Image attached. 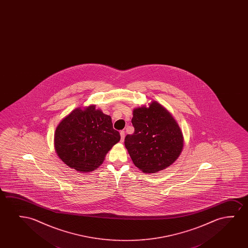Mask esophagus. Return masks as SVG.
Listing matches in <instances>:
<instances>
[{
    "label": "esophagus",
    "mask_w": 248,
    "mask_h": 248,
    "mask_svg": "<svg viewBox=\"0 0 248 248\" xmlns=\"http://www.w3.org/2000/svg\"><path fill=\"white\" fill-rule=\"evenodd\" d=\"M120 136H121V141H124V136H125V133L124 130H121L120 131Z\"/></svg>",
    "instance_id": "1"
}]
</instances>
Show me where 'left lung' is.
Returning a JSON list of instances; mask_svg holds the SVG:
<instances>
[{"mask_svg": "<svg viewBox=\"0 0 248 248\" xmlns=\"http://www.w3.org/2000/svg\"><path fill=\"white\" fill-rule=\"evenodd\" d=\"M135 132L127 135L124 145L133 163L143 173L165 170L183 150L184 136L173 116L156 101L133 110Z\"/></svg>", "mask_w": 248, "mask_h": 248, "instance_id": "1", "label": "left lung"}]
</instances>
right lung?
<instances>
[{
  "instance_id": "1",
  "label": "right lung",
  "mask_w": 248,
  "mask_h": 248,
  "mask_svg": "<svg viewBox=\"0 0 248 248\" xmlns=\"http://www.w3.org/2000/svg\"><path fill=\"white\" fill-rule=\"evenodd\" d=\"M120 140L112 119L95 105L74 109L58 124L54 146L58 157L81 173L98 169L107 153Z\"/></svg>"
}]
</instances>
